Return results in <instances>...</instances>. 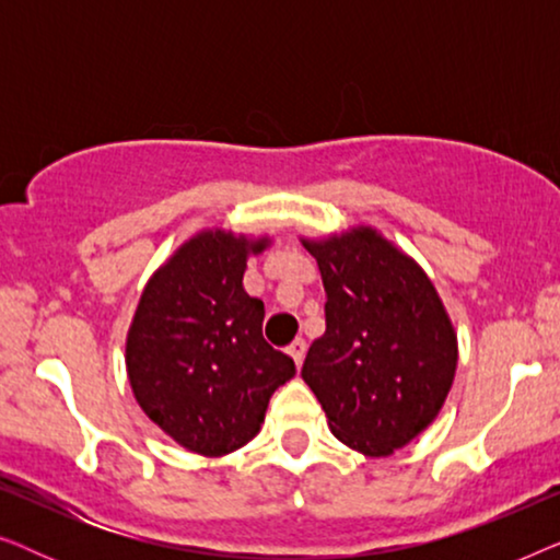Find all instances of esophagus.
<instances>
[{"mask_svg":"<svg viewBox=\"0 0 560 560\" xmlns=\"http://www.w3.org/2000/svg\"><path fill=\"white\" fill-rule=\"evenodd\" d=\"M305 349H308V347H305V341H303V339H295V341L290 343V347H288V354L293 357V362H295L298 366L303 364V359H305Z\"/></svg>","mask_w":560,"mask_h":560,"instance_id":"1","label":"esophagus"}]
</instances>
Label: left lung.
Listing matches in <instances>:
<instances>
[{"label": "left lung", "mask_w": 560, "mask_h": 560, "mask_svg": "<svg viewBox=\"0 0 560 560\" xmlns=\"http://www.w3.org/2000/svg\"><path fill=\"white\" fill-rule=\"evenodd\" d=\"M326 290V331L301 377L328 428L364 456H389L439 418L458 341L416 259L372 226L305 240Z\"/></svg>", "instance_id": "8db88e82"}]
</instances>
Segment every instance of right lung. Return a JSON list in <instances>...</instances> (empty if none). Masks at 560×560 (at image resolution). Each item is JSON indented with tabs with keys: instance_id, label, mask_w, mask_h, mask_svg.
<instances>
[{
	"instance_id": "1",
	"label": "right lung",
	"mask_w": 560,
	"mask_h": 560,
	"mask_svg": "<svg viewBox=\"0 0 560 560\" xmlns=\"http://www.w3.org/2000/svg\"><path fill=\"white\" fill-rule=\"evenodd\" d=\"M270 236L201 229L152 272L127 331V377L152 423L183 448L226 456L265 423L293 359L262 339L265 303L244 290Z\"/></svg>"
}]
</instances>
